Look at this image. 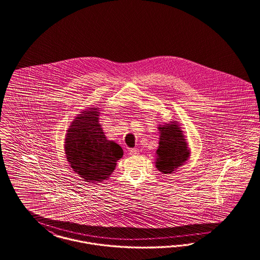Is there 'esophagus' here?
<instances>
[{
  "mask_svg": "<svg viewBox=\"0 0 260 260\" xmlns=\"http://www.w3.org/2000/svg\"><path fill=\"white\" fill-rule=\"evenodd\" d=\"M129 153H130L131 155H137V154L139 153V150H138L137 148H132V149L129 150Z\"/></svg>",
  "mask_w": 260,
  "mask_h": 260,
  "instance_id": "esophagus-1",
  "label": "esophagus"
}]
</instances>
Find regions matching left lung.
<instances>
[{
    "label": "left lung",
    "instance_id": "1",
    "mask_svg": "<svg viewBox=\"0 0 260 260\" xmlns=\"http://www.w3.org/2000/svg\"><path fill=\"white\" fill-rule=\"evenodd\" d=\"M158 148L155 167L162 174H173L190 156V150L178 121L159 125Z\"/></svg>",
    "mask_w": 260,
    "mask_h": 260
}]
</instances>
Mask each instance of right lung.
<instances>
[{"instance_id":"right-lung-1","label":"right lung","mask_w":260,"mask_h":260,"mask_svg":"<svg viewBox=\"0 0 260 260\" xmlns=\"http://www.w3.org/2000/svg\"><path fill=\"white\" fill-rule=\"evenodd\" d=\"M97 107L80 112L69 126L65 138V153L71 168L84 181L98 184L110 179L123 150L107 139L99 123Z\"/></svg>"}]
</instances>
